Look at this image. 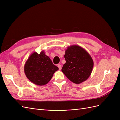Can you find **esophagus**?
Here are the masks:
<instances>
[{
    "label": "esophagus",
    "mask_w": 120,
    "mask_h": 120,
    "mask_svg": "<svg viewBox=\"0 0 120 120\" xmlns=\"http://www.w3.org/2000/svg\"><path fill=\"white\" fill-rule=\"evenodd\" d=\"M57 67H59V70H61V65H60V64H57Z\"/></svg>",
    "instance_id": "1"
}]
</instances>
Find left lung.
<instances>
[{"mask_svg": "<svg viewBox=\"0 0 120 120\" xmlns=\"http://www.w3.org/2000/svg\"><path fill=\"white\" fill-rule=\"evenodd\" d=\"M64 56L66 62L61 71L71 82L79 84L90 77L94 61L84 49L78 45L69 46L65 51Z\"/></svg>", "mask_w": 120, "mask_h": 120, "instance_id": "obj_1", "label": "left lung"}]
</instances>
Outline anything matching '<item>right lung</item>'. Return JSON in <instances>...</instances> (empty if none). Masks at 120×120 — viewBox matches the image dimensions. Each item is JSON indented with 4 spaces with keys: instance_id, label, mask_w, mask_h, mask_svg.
<instances>
[{
    "instance_id": "add662e5",
    "label": "right lung",
    "mask_w": 120,
    "mask_h": 120,
    "mask_svg": "<svg viewBox=\"0 0 120 120\" xmlns=\"http://www.w3.org/2000/svg\"><path fill=\"white\" fill-rule=\"evenodd\" d=\"M59 68L53 64L43 50L40 53L34 52L28 58L24 66L27 79L34 84L43 86L48 83Z\"/></svg>"
}]
</instances>
